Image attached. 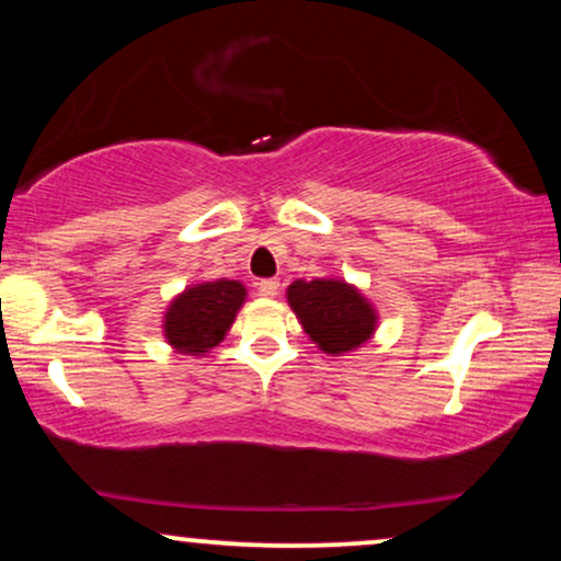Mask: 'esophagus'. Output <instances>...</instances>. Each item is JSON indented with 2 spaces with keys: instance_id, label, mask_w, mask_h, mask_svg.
Instances as JSON below:
<instances>
[{
  "instance_id": "esophagus-1",
  "label": "esophagus",
  "mask_w": 561,
  "mask_h": 561,
  "mask_svg": "<svg viewBox=\"0 0 561 561\" xmlns=\"http://www.w3.org/2000/svg\"><path fill=\"white\" fill-rule=\"evenodd\" d=\"M259 295L261 298H276L279 295V279H261Z\"/></svg>"
}]
</instances>
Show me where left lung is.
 <instances>
[{
	"instance_id": "1",
	"label": "left lung",
	"mask_w": 561,
	"mask_h": 561,
	"mask_svg": "<svg viewBox=\"0 0 561 561\" xmlns=\"http://www.w3.org/2000/svg\"><path fill=\"white\" fill-rule=\"evenodd\" d=\"M287 302L298 317L302 332L327 356L358 351L377 332L375 302L351 282L337 276L295 279L287 287Z\"/></svg>"
}]
</instances>
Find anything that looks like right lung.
<instances>
[{
    "instance_id": "obj_1",
    "label": "right lung",
    "mask_w": 561,
    "mask_h": 561,
    "mask_svg": "<svg viewBox=\"0 0 561 561\" xmlns=\"http://www.w3.org/2000/svg\"><path fill=\"white\" fill-rule=\"evenodd\" d=\"M248 289L237 279L190 285L169 302L163 313V337L176 353L205 356L227 337Z\"/></svg>"
}]
</instances>
